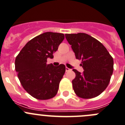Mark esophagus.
Instances as JSON below:
<instances>
[{
    "instance_id": "1",
    "label": "esophagus",
    "mask_w": 125,
    "mask_h": 125,
    "mask_svg": "<svg viewBox=\"0 0 125 125\" xmlns=\"http://www.w3.org/2000/svg\"><path fill=\"white\" fill-rule=\"evenodd\" d=\"M71 69H70L68 68V67H66V72H68V71H71Z\"/></svg>"
}]
</instances>
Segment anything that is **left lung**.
Instances as JSON below:
<instances>
[{
	"label": "left lung",
	"mask_w": 125,
	"mask_h": 125,
	"mask_svg": "<svg viewBox=\"0 0 125 125\" xmlns=\"http://www.w3.org/2000/svg\"><path fill=\"white\" fill-rule=\"evenodd\" d=\"M76 59L82 60L84 71L73 69L75 77L72 87L77 96L91 99L99 96L110 82L114 71V59L103 44L85 33L66 34Z\"/></svg>",
	"instance_id": "1"
}]
</instances>
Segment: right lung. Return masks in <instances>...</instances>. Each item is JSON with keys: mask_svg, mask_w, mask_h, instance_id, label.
Wrapping results in <instances>:
<instances>
[{"mask_svg": "<svg viewBox=\"0 0 125 125\" xmlns=\"http://www.w3.org/2000/svg\"><path fill=\"white\" fill-rule=\"evenodd\" d=\"M64 39L63 34L43 33L29 40L16 57L15 70L20 83L35 99H52L58 93L66 67L48 64L47 58H53V53Z\"/></svg>", "mask_w": 125, "mask_h": 125, "instance_id": "obj_1", "label": "right lung"}]
</instances>
